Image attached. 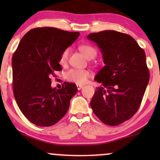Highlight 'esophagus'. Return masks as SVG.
Returning a JSON list of instances; mask_svg holds the SVG:
<instances>
[{
  "mask_svg": "<svg viewBox=\"0 0 160 160\" xmlns=\"http://www.w3.org/2000/svg\"><path fill=\"white\" fill-rule=\"evenodd\" d=\"M82 87H83V86H82V85H77V88H78V90H80Z\"/></svg>",
  "mask_w": 160,
  "mask_h": 160,
  "instance_id": "1",
  "label": "esophagus"
}]
</instances>
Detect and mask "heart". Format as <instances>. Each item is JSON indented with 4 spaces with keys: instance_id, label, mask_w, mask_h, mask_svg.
Here are the masks:
<instances>
[{
    "instance_id": "b5f03b06",
    "label": "heart",
    "mask_w": 160,
    "mask_h": 160,
    "mask_svg": "<svg viewBox=\"0 0 160 160\" xmlns=\"http://www.w3.org/2000/svg\"><path fill=\"white\" fill-rule=\"evenodd\" d=\"M80 52L87 59H92L97 55L94 47L89 45H81L79 47ZM69 49H65L60 55L59 63L62 65H65L68 59ZM91 77V72L89 70L70 69L65 73V78L70 82H74L78 85H82L87 82V80Z\"/></svg>"
}]
</instances>
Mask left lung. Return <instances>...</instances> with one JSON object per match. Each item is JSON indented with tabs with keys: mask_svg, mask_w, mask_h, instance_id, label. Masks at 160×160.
<instances>
[{
	"mask_svg": "<svg viewBox=\"0 0 160 160\" xmlns=\"http://www.w3.org/2000/svg\"><path fill=\"white\" fill-rule=\"evenodd\" d=\"M87 38L97 43L105 65L94 79L102 86L95 92L91 108L104 124L118 126L141 105L150 78L145 52L132 37L116 31L92 33Z\"/></svg>",
	"mask_w": 160,
	"mask_h": 160,
	"instance_id": "left-lung-1",
	"label": "left lung"
}]
</instances>
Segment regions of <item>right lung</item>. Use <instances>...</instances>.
<instances>
[{"mask_svg":"<svg viewBox=\"0 0 160 160\" xmlns=\"http://www.w3.org/2000/svg\"><path fill=\"white\" fill-rule=\"evenodd\" d=\"M79 35L56 28H35L23 36L12 56L14 97L22 113L36 126L58 122L78 92L71 82H65L59 89L52 88L50 75L62 71L60 55Z\"/></svg>","mask_w":160,"mask_h":160,"instance_id":"right-lung-1","label":"right lung"}]
</instances>
